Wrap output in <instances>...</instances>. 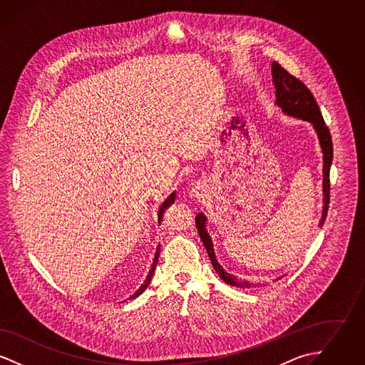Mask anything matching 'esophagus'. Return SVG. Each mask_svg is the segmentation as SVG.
Here are the masks:
<instances>
[{
  "instance_id": "1",
  "label": "esophagus",
  "mask_w": 365,
  "mask_h": 365,
  "mask_svg": "<svg viewBox=\"0 0 365 365\" xmlns=\"http://www.w3.org/2000/svg\"><path fill=\"white\" fill-rule=\"evenodd\" d=\"M191 195H192V197H198V195H200V187H198V186H195V187H192V189H191Z\"/></svg>"
}]
</instances>
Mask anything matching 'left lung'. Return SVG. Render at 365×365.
I'll return each mask as SVG.
<instances>
[{"instance_id": "obj_1", "label": "left lung", "mask_w": 365, "mask_h": 365, "mask_svg": "<svg viewBox=\"0 0 365 365\" xmlns=\"http://www.w3.org/2000/svg\"><path fill=\"white\" fill-rule=\"evenodd\" d=\"M272 79H274V85L277 87L275 104L278 105L284 115L311 123L317 134L319 142H320V148H322V153H323V213H322L319 226L322 227L326 220L329 204H330V168L331 163H332V140H331L330 131L323 120L322 112L319 109V105L316 103L311 90L305 86L301 81L294 78L292 73H289L277 61L272 63ZM195 226H197L201 241L208 252L209 259H210L215 271L217 272V275L230 286L249 289L252 286V283L249 280L235 278L234 275L226 272L223 269V267L219 264V261L215 256L213 243H212V240L207 231V217L202 212H200L197 215ZM282 278L283 277L278 279Z\"/></svg>"}]
</instances>
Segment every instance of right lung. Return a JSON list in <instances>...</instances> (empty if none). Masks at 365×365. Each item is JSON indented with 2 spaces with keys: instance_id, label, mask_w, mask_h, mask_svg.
Listing matches in <instances>:
<instances>
[{
  "instance_id": "1",
  "label": "right lung",
  "mask_w": 365,
  "mask_h": 365,
  "mask_svg": "<svg viewBox=\"0 0 365 365\" xmlns=\"http://www.w3.org/2000/svg\"><path fill=\"white\" fill-rule=\"evenodd\" d=\"M175 202V191L174 192H171L167 198H165V201L160 205V208H158V223H161V220H163V215H164V210L168 208V207H171L173 204ZM158 256H160V245L157 246L156 250V256H155V260H153V264H152V268H150V271H149V274H148V277H146V280L143 282V284H140V287H139L138 290L134 293V294L131 295V298H137L138 295L142 294L145 290H146V287L149 286V283H150V279L153 277V272H155V269H156L157 262H158Z\"/></svg>"
}]
</instances>
